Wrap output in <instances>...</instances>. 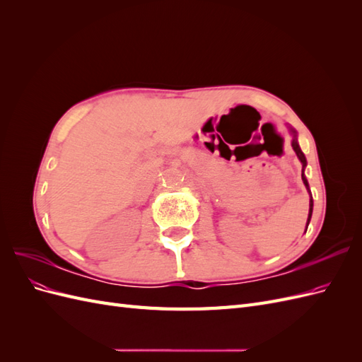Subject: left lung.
Segmentation results:
<instances>
[{"instance_id":"1","label":"left lung","mask_w":362,"mask_h":362,"mask_svg":"<svg viewBox=\"0 0 362 362\" xmlns=\"http://www.w3.org/2000/svg\"><path fill=\"white\" fill-rule=\"evenodd\" d=\"M287 128H288L290 134H291V146H293V149H294V152H296V156H298V158H299V160H300V163H302V181H303V184H305L306 190H308V193H310V211H308V218H306V226H305V229H308V225H310V221H311V216H313V205H314V202H313V196H311V190H310L308 180H306V177H305L306 158H305V154H303L302 149H300V146H299V141H298V131H296L294 128H291L290 125H288Z\"/></svg>"}]
</instances>
